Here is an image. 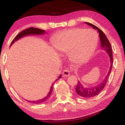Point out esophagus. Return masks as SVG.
Instances as JSON below:
<instances>
[{
    "label": "esophagus",
    "instance_id": "34e87169",
    "mask_svg": "<svg viewBox=\"0 0 125 125\" xmlns=\"http://www.w3.org/2000/svg\"><path fill=\"white\" fill-rule=\"evenodd\" d=\"M62 74H63V76L64 77H67V76H70V71L68 70H67H67H64V71H63Z\"/></svg>",
    "mask_w": 125,
    "mask_h": 125
}]
</instances>
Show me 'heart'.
Listing matches in <instances>:
<instances>
[{"label":"heart","mask_w":125,"mask_h":125,"mask_svg":"<svg viewBox=\"0 0 125 125\" xmlns=\"http://www.w3.org/2000/svg\"><path fill=\"white\" fill-rule=\"evenodd\" d=\"M97 42L98 35L94 31L74 28L61 31L54 37L53 45L60 54L69 52L71 61L81 63L90 59Z\"/></svg>","instance_id":"obj_1"}]
</instances>
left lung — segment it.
Returning a JSON list of instances; mask_svg holds the SVG:
<instances>
[{"label": "left lung", "mask_w": 125, "mask_h": 125, "mask_svg": "<svg viewBox=\"0 0 125 125\" xmlns=\"http://www.w3.org/2000/svg\"><path fill=\"white\" fill-rule=\"evenodd\" d=\"M85 23L90 25L94 29H97L98 31L101 42V46L102 49V50L105 51L109 55L111 62L110 68H109V70L108 71L107 74L106 76L105 77V78L104 79L102 82H101L98 85H97V86L91 87H84L83 86V84L81 83L80 81H78V84H77L76 88L77 94L80 97H81L83 98H91L98 95L103 90L104 86H106L109 76H110L112 70L113 57L111 45L110 42H109L106 36V35L104 34V33L100 28H98L97 27H96V25L88 22H85Z\"/></svg>", "instance_id": "1"}]
</instances>
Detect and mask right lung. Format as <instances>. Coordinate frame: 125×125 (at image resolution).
I'll return each mask as SVG.
<instances>
[{
    "label": "right lung",
    "mask_w": 125,
    "mask_h": 125,
    "mask_svg": "<svg viewBox=\"0 0 125 125\" xmlns=\"http://www.w3.org/2000/svg\"><path fill=\"white\" fill-rule=\"evenodd\" d=\"M45 31L44 30H42V29H39V28H34V27H31V28H29L25 29V30H24L23 31H21V33H19L17 35V36L15 37L14 38L13 40L12 41L11 43V44H10V46L11 45H12L15 42V41H18V39L21 38H23L25 36H27V35H42V34H44L45 33ZM61 77H62V75L60 74V76L58 77V78L56 80L54 81L55 82H56V81H57L58 80V79L61 78ZM54 82L52 84V86H51V89H50V91H49V92L46 96L44 97L43 98H42L41 100H37V101H27L28 102H31L32 103V104H41V103H43V102H45V101L47 100H48V98L50 97L51 94H52V91H53V84L54 83Z\"/></svg>",
    "instance_id": "obj_1"
}]
</instances>
